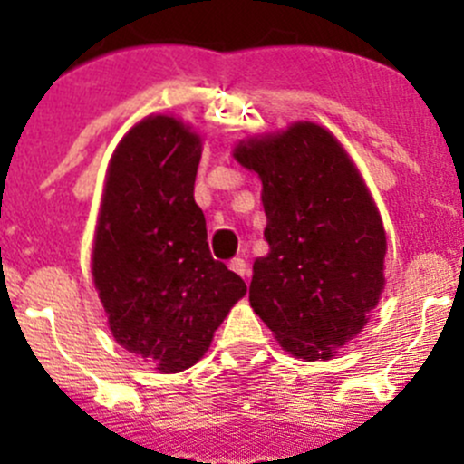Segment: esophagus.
<instances>
[{
  "label": "esophagus",
  "instance_id": "34e87169",
  "mask_svg": "<svg viewBox=\"0 0 464 464\" xmlns=\"http://www.w3.org/2000/svg\"><path fill=\"white\" fill-rule=\"evenodd\" d=\"M228 266H231V271H236L237 276H242V278H246V276H249V265H246V260L233 258L231 262H228Z\"/></svg>",
  "mask_w": 464,
  "mask_h": 464
}]
</instances>
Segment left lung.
<instances>
[{
    "label": "left lung",
    "instance_id": "1",
    "mask_svg": "<svg viewBox=\"0 0 464 464\" xmlns=\"http://www.w3.org/2000/svg\"><path fill=\"white\" fill-rule=\"evenodd\" d=\"M236 159L262 179L269 254L249 303L285 350L319 362L366 325L383 289L386 233L341 143L314 123L251 139Z\"/></svg>",
    "mask_w": 464,
    "mask_h": 464
}]
</instances>
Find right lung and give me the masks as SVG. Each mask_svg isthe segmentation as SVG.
Listing matches in <instances>:
<instances>
[{"label":"right lung","mask_w":464,"mask_h":464,"mask_svg":"<svg viewBox=\"0 0 464 464\" xmlns=\"http://www.w3.org/2000/svg\"><path fill=\"white\" fill-rule=\"evenodd\" d=\"M202 141L172 116H148L116 148L92 271L114 339L161 372L198 363L245 280L213 260L195 204Z\"/></svg>","instance_id":"1"}]
</instances>
